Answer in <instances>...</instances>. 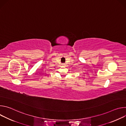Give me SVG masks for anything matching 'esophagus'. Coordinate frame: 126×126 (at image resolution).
I'll list each match as a JSON object with an SVG mask.
<instances>
[{
    "label": "esophagus",
    "mask_w": 126,
    "mask_h": 126,
    "mask_svg": "<svg viewBox=\"0 0 126 126\" xmlns=\"http://www.w3.org/2000/svg\"><path fill=\"white\" fill-rule=\"evenodd\" d=\"M62 65H63L64 66V65H65V64H62Z\"/></svg>",
    "instance_id": "34e87169"
}]
</instances>
